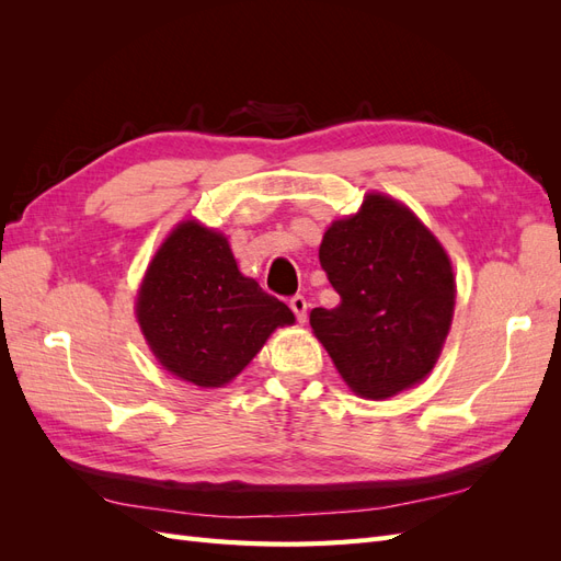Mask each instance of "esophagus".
Returning a JSON list of instances; mask_svg holds the SVG:
<instances>
[{
    "label": "esophagus",
    "instance_id": "esophagus-1",
    "mask_svg": "<svg viewBox=\"0 0 561 561\" xmlns=\"http://www.w3.org/2000/svg\"><path fill=\"white\" fill-rule=\"evenodd\" d=\"M287 304H290V309H293V313L297 316L299 322L307 320V299H304L301 295H295V297H290V301H287Z\"/></svg>",
    "mask_w": 561,
    "mask_h": 561
}]
</instances>
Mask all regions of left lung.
<instances>
[{
  "instance_id": "1",
  "label": "left lung",
  "mask_w": 561,
  "mask_h": 561,
  "mask_svg": "<svg viewBox=\"0 0 561 561\" xmlns=\"http://www.w3.org/2000/svg\"><path fill=\"white\" fill-rule=\"evenodd\" d=\"M318 257L342 301L313 309L311 328L339 375L369 400L419 383L454 313V271L435 236L398 201L369 194L325 231Z\"/></svg>"
}]
</instances>
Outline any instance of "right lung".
I'll list each match as a JSON object with an SVG mask.
<instances>
[{
	"instance_id": "obj_1",
	"label": "right lung",
	"mask_w": 561,
	"mask_h": 561,
	"mask_svg": "<svg viewBox=\"0 0 561 561\" xmlns=\"http://www.w3.org/2000/svg\"><path fill=\"white\" fill-rule=\"evenodd\" d=\"M138 320L159 363L201 388L229 383L295 316L236 266L222 233L180 225L149 264Z\"/></svg>"
}]
</instances>
